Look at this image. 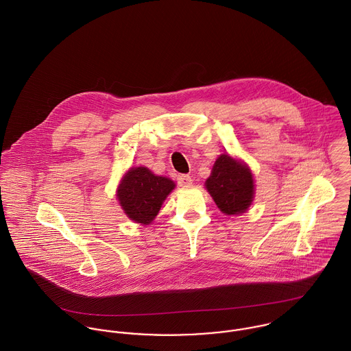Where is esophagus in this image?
<instances>
[{
  "label": "esophagus",
  "instance_id": "1",
  "mask_svg": "<svg viewBox=\"0 0 351 351\" xmlns=\"http://www.w3.org/2000/svg\"><path fill=\"white\" fill-rule=\"evenodd\" d=\"M177 181H178V184L181 185V186H189V185H192V177H189V176H186V174H181V176H178L177 177Z\"/></svg>",
  "mask_w": 351,
  "mask_h": 351
}]
</instances>
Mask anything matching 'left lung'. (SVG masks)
<instances>
[{"label": "left lung", "instance_id": "8db88e82", "mask_svg": "<svg viewBox=\"0 0 351 351\" xmlns=\"http://www.w3.org/2000/svg\"><path fill=\"white\" fill-rule=\"evenodd\" d=\"M205 188L226 215L246 212L254 199L250 167L228 154H221L216 159L209 178L205 181Z\"/></svg>", "mask_w": 351, "mask_h": 351}]
</instances>
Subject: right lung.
Masks as SVG:
<instances>
[{
    "label": "right lung",
    "instance_id": "obj_1",
    "mask_svg": "<svg viewBox=\"0 0 351 351\" xmlns=\"http://www.w3.org/2000/svg\"><path fill=\"white\" fill-rule=\"evenodd\" d=\"M176 184L166 177L155 176L147 167H132L121 180L117 199L124 213L141 224H150Z\"/></svg>",
    "mask_w": 351,
    "mask_h": 351
}]
</instances>
